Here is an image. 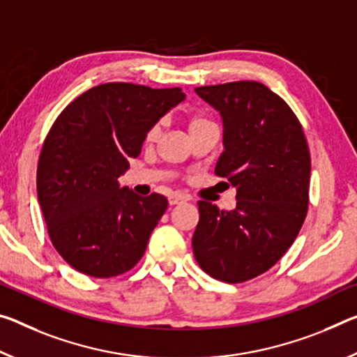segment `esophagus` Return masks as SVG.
I'll return each instance as SVG.
<instances>
[{
	"instance_id": "34e87169",
	"label": "esophagus",
	"mask_w": 357,
	"mask_h": 357,
	"mask_svg": "<svg viewBox=\"0 0 357 357\" xmlns=\"http://www.w3.org/2000/svg\"><path fill=\"white\" fill-rule=\"evenodd\" d=\"M183 202H184V197H183V195L173 194V195L168 197V203H169V205H172V206L179 205V203H183Z\"/></svg>"
}]
</instances>
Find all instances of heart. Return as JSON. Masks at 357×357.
Masks as SVG:
<instances>
[{
	"mask_svg": "<svg viewBox=\"0 0 357 357\" xmlns=\"http://www.w3.org/2000/svg\"><path fill=\"white\" fill-rule=\"evenodd\" d=\"M206 122H209V121H208V119H205V117H194V119H190L189 130L197 127V126H202V123H206ZM158 132H160V126H158V123H155V126L152 127L149 132H148V139H154L157 135H158Z\"/></svg>",
	"mask_w": 357,
	"mask_h": 357,
	"instance_id": "1",
	"label": "heart"
}]
</instances>
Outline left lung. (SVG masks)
<instances>
[{"mask_svg": "<svg viewBox=\"0 0 357 357\" xmlns=\"http://www.w3.org/2000/svg\"><path fill=\"white\" fill-rule=\"evenodd\" d=\"M195 92L222 117L224 152L214 173L236 189V208L220 211L199 202L192 248L209 276L243 282L273 267L302 229L311 172L307 138L286 101L264 84L236 81Z\"/></svg>", "mask_w": 357, "mask_h": 357, "instance_id": "1", "label": "left lung"}]
</instances>
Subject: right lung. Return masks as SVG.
Masks as SVG:
<instances>
[{"label": "right lung", "instance_id": "right-lung-1", "mask_svg": "<svg viewBox=\"0 0 357 357\" xmlns=\"http://www.w3.org/2000/svg\"><path fill=\"white\" fill-rule=\"evenodd\" d=\"M179 87L107 82L84 92L44 139L36 188L50 241L73 268L111 278L133 268L168 202L121 188L149 130L184 101Z\"/></svg>", "mask_w": 357, "mask_h": 357}]
</instances>
